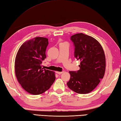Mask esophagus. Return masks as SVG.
I'll list each match as a JSON object with an SVG mask.
<instances>
[{
	"label": "esophagus",
	"instance_id": "1",
	"mask_svg": "<svg viewBox=\"0 0 121 121\" xmlns=\"http://www.w3.org/2000/svg\"><path fill=\"white\" fill-rule=\"evenodd\" d=\"M63 72V71H61V72H56V73H58V74H62V73Z\"/></svg>",
	"mask_w": 121,
	"mask_h": 121
}]
</instances>
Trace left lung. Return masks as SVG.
Wrapping results in <instances>:
<instances>
[{"label":"left lung","mask_w":121,"mask_h":121,"mask_svg":"<svg viewBox=\"0 0 121 121\" xmlns=\"http://www.w3.org/2000/svg\"><path fill=\"white\" fill-rule=\"evenodd\" d=\"M74 45V56L80 60L78 71H69L70 79L67 84L77 93H89L97 87L104 76L106 60L100 43L83 33L70 37Z\"/></svg>","instance_id":"left-lung-1"}]
</instances>
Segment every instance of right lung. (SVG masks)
I'll use <instances>...</instances> for the list:
<instances>
[{"label": "right lung", "instance_id": "add662e5", "mask_svg": "<svg viewBox=\"0 0 121 121\" xmlns=\"http://www.w3.org/2000/svg\"><path fill=\"white\" fill-rule=\"evenodd\" d=\"M48 39L36 37L25 42L17 52L15 62V74L23 88L33 95L49 89L54 82L53 71L43 69L41 64L46 58Z\"/></svg>", "mask_w": 121, "mask_h": 121}]
</instances>
